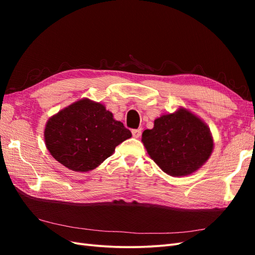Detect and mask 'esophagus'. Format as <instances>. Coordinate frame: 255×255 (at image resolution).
<instances>
[{"label": "esophagus", "instance_id": "esophagus-1", "mask_svg": "<svg viewBox=\"0 0 255 255\" xmlns=\"http://www.w3.org/2000/svg\"><path fill=\"white\" fill-rule=\"evenodd\" d=\"M132 135L135 138H139L141 135V128H137V129H132Z\"/></svg>", "mask_w": 255, "mask_h": 255}]
</instances>
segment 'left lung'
Listing matches in <instances>:
<instances>
[{
	"instance_id": "1",
	"label": "left lung",
	"mask_w": 255,
	"mask_h": 255,
	"mask_svg": "<svg viewBox=\"0 0 255 255\" xmlns=\"http://www.w3.org/2000/svg\"><path fill=\"white\" fill-rule=\"evenodd\" d=\"M141 140L151 158L172 176L195 172L210 157L214 144L208 128L183 109L157 118Z\"/></svg>"
}]
</instances>
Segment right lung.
I'll use <instances>...</instances> for the list:
<instances>
[{
    "mask_svg": "<svg viewBox=\"0 0 255 255\" xmlns=\"http://www.w3.org/2000/svg\"><path fill=\"white\" fill-rule=\"evenodd\" d=\"M132 136L105 107L81 100L48 121L44 140L51 155L65 167L85 172L110 157L115 148Z\"/></svg>",
    "mask_w": 255,
    "mask_h": 255,
    "instance_id": "right-lung-1",
    "label": "right lung"
}]
</instances>
